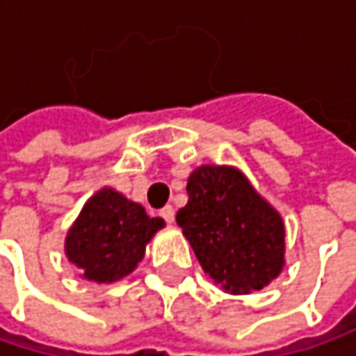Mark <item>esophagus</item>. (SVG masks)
<instances>
[{
	"label": "esophagus",
	"instance_id": "esophagus-1",
	"mask_svg": "<svg viewBox=\"0 0 356 356\" xmlns=\"http://www.w3.org/2000/svg\"><path fill=\"white\" fill-rule=\"evenodd\" d=\"M161 216H163L167 222H173V220H175V208H173V206H165V208L161 210Z\"/></svg>",
	"mask_w": 356,
	"mask_h": 356
}]
</instances>
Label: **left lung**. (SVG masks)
Instances as JSON below:
<instances>
[{"mask_svg":"<svg viewBox=\"0 0 356 356\" xmlns=\"http://www.w3.org/2000/svg\"><path fill=\"white\" fill-rule=\"evenodd\" d=\"M177 225L204 272L231 293L264 289L284 264V225L239 171L200 167Z\"/></svg>","mask_w":356,"mask_h":356,"instance_id":"1","label":"left lung"}]
</instances>
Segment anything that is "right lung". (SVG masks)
<instances>
[{"label":"right lung","instance_id":"1","mask_svg":"<svg viewBox=\"0 0 356 356\" xmlns=\"http://www.w3.org/2000/svg\"><path fill=\"white\" fill-rule=\"evenodd\" d=\"M163 227L165 220L148 216L140 204L113 189H101L84 204L70 229L65 253L84 278L115 282L138 266L146 243Z\"/></svg>","mask_w":356,"mask_h":356}]
</instances>
